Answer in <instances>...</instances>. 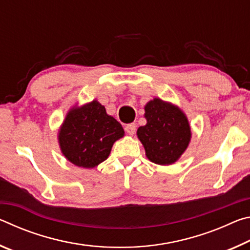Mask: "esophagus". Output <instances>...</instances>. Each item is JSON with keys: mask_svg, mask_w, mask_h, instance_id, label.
I'll list each match as a JSON object with an SVG mask.
<instances>
[{"mask_svg": "<svg viewBox=\"0 0 250 250\" xmlns=\"http://www.w3.org/2000/svg\"><path fill=\"white\" fill-rule=\"evenodd\" d=\"M125 132L128 133V134L133 135V134L135 133V130H137V125H135V124H129V125H126L125 126Z\"/></svg>", "mask_w": 250, "mask_h": 250, "instance_id": "1", "label": "esophagus"}]
</instances>
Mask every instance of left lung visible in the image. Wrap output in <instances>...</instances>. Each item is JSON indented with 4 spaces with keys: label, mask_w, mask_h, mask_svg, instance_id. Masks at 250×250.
Returning <instances> with one entry per match:
<instances>
[{
    "label": "left lung",
    "mask_w": 250,
    "mask_h": 250,
    "mask_svg": "<svg viewBox=\"0 0 250 250\" xmlns=\"http://www.w3.org/2000/svg\"><path fill=\"white\" fill-rule=\"evenodd\" d=\"M146 125L138 129V137L147 159L161 166L174 163L188 146L191 128L181 110L155 98L146 105Z\"/></svg>",
    "instance_id": "8db88e82"
}]
</instances>
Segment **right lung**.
Instances as JSON below:
<instances>
[{"label": "right lung", "instance_id": "right-lung-1", "mask_svg": "<svg viewBox=\"0 0 250 250\" xmlns=\"http://www.w3.org/2000/svg\"><path fill=\"white\" fill-rule=\"evenodd\" d=\"M124 134L120 122L95 100L70 110L59 131V145L71 163L90 168L108 158L113 143Z\"/></svg>", "mask_w": 250, "mask_h": 250}]
</instances>
